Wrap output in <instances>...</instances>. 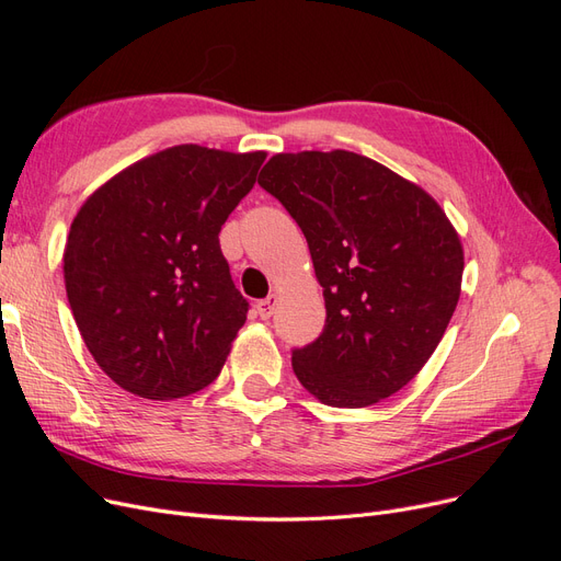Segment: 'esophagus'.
Listing matches in <instances>:
<instances>
[{
  "instance_id": "34e87169",
  "label": "esophagus",
  "mask_w": 561,
  "mask_h": 561,
  "mask_svg": "<svg viewBox=\"0 0 561 561\" xmlns=\"http://www.w3.org/2000/svg\"><path fill=\"white\" fill-rule=\"evenodd\" d=\"M276 307H278V295H268L266 299L257 301V313H260V318L266 320V318L274 316Z\"/></svg>"
}]
</instances>
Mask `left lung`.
Wrapping results in <instances>:
<instances>
[{
	"label": "left lung",
	"mask_w": 561,
	"mask_h": 561,
	"mask_svg": "<svg viewBox=\"0 0 561 561\" xmlns=\"http://www.w3.org/2000/svg\"><path fill=\"white\" fill-rule=\"evenodd\" d=\"M307 236L325 328L293 351L330 407H369L428 363L461 295L463 248L437 201L346 149L276 154L260 173Z\"/></svg>",
	"instance_id": "1"
}]
</instances>
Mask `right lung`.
<instances>
[{
  "mask_svg": "<svg viewBox=\"0 0 561 561\" xmlns=\"http://www.w3.org/2000/svg\"><path fill=\"white\" fill-rule=\"evenodd\" d=\"M264 151L168 147L93 192L67 236L65 290L100 369L147 400L213 383L248 299L219 248Z\"/></svg>",
  "mask_w": 561,
  "mask_h": 561,
  "instance_id": "right-lung-1",
  "label": "right lung"
}]
</instances>
